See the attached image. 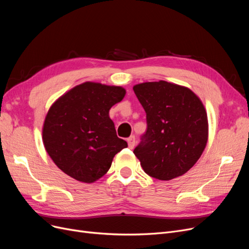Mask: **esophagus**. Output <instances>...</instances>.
Returning <instances> with one entry per match:
<instances>
[{
    "mask_svg": "<svg viewBox=\"0 0 249 249\" xmlns=\"http://www.w3.org/2000/svg\"><path fill=\"white\" fill-rule=\"evenodd\" d=\"M127 142H128V146L130 149H132L135 145V137L132 135L130 136L129 138H127Z\"/></svg>",
    "mask_w": 249,
    "mask_h": 249,
    "instance_id": "obj_1",
    "label": "esophagus"
}]
</instances>
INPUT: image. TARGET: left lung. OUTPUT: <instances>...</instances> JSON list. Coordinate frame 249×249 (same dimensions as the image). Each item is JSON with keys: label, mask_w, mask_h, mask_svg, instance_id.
Returning a JSON list of instances; mask_svg holds the SVG:
<instances>
[{"label": "left lung", "mask_w": 249, "mask_h": 249, "mask_svg": "<svg viewBox=\"0 0 249 249\" xmlns=\"http://www.w3.org/2000/svg\"><path fill=\"white\" fill-rule=\"evenodd\" d=\"M133 90L146 113L147 130L134 154L148 176L169 180L198 161L208 140V118L199 97L165 81L138 84Z\"/></svg>", "instance_id": "1"}]
</instances>
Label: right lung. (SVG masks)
I'll return each instance as SVG.
<instances>
[{
  "instance_id": "right-lung-1",
  "label": "right lung",
  "mask_w": 249,
  "mask_h": 249,
  "mask_svg": "<svg viewBox=\"0 0 249 249\" xmlns=\"http://www.w3.org/2000/svg\"><path fill=\"white\" fill-rule=\"evenodd\" d=\"M125 89L87 82L57 99L43 124L44 147L53 162L72 178L90 184L106 174L114 156L127 147L116 134L109 111Z\"/></svg>"
}]
</instances>
